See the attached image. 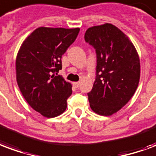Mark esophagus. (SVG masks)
Masks as SVG:
<instances>
[{"mask_svg": "<svg viewBox=\"0 0 156 156\" xmlns=\"http://www.w3.org/2000/svg\"><path fill=\"white\" fill-rule=\"evenodd\" d=\"M73 85L75 86V87H78L79 85H80V83L79 82H75V83H73Z\"/></svg>", "mask_w": 156, "mask_h": 156, "instance_id": "obj_1", "label": "esophagus"}]
</instances>
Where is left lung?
Instances as JSON below:
<instances>
[{"label": "left lung", "mask_w": 156, "mask_h": 156, "mask_svg": "<svg viewBox=\"0 0 156 156\" xmlns=\"http://www.w3.org/2000/svg\"><path fill=\"white\" fill-rule=\"evenodd\" d=\"M84 39L97 55L96 79L87 93L90 107L99 115L111 116L127 103L138 87L139 56L128 37L112 24L88 28Z\"/></svg>", "instance_id": "8db88e82"}]
</instances>
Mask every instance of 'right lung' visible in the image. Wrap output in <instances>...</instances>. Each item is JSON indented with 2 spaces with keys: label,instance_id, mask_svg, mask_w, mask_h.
Masks as SVG:
<instances>
[{
  "label": "right lung",
  "instance_id": "add662e5",
  "mask_svg": "<svg viewBox=\"0 0 156 156\" xmlns=\"http://www.w3.org/2000/svg\"><path fill=\"white\" fill-rule=\"evenodd\" d=\"M80 29L40 27L29 35L17 54L19 88L26 101L42 116L51 118L66 110L72 85L58 75L62 55L74 42Z\"/></svg>",
  "mask_w": 156,
  "mask_h": 156
}]
</instances>
